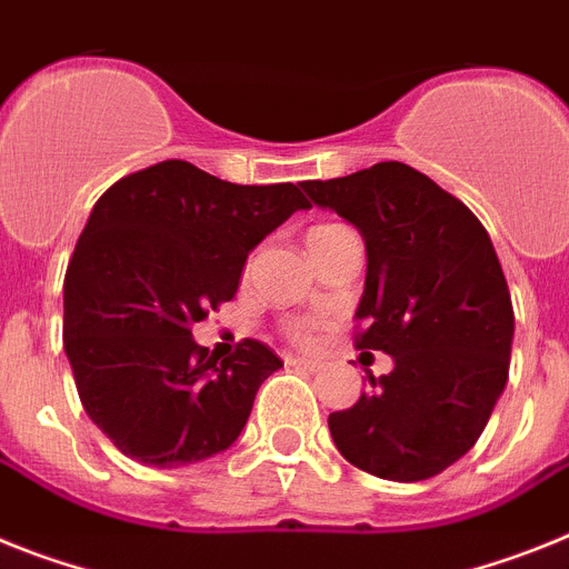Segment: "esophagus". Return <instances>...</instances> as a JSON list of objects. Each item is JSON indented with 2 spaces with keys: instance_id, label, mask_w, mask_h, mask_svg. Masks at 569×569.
Instances as JSON below:
<instances>
[{
  "instance_id": "obj_1",
  "label": "esophagus",
  "mask_w": 569,
  "mask_h": 569,
  "mask_svg": "<svg viewBox=\"0 0 569 569\" xmlns=\"http://www.w3.org/2000/svg\"><path fill=\"white\" fill-rule=\"evenodd\" d=\"M288 366L302 368V371H319L317 359H308V357H288Z\"/></svg>"
}]
</instances>
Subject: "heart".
<instances>
[{"mask_svg":"<svg viewBox=\"0 0 569 569\" xmlns=\"http://www.w3.org/2000/svg\"><path fill=\"white\" fill-rule=\"evenodd\" d=\"M317 230H325V227H313V230H310V232H317ZM310 232H308V236H310Z\"/></svg>","mask_w":569,"mask_h":569,"instance_id":"1","label":"heart"}]
</instances>
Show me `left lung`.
Returning a JSON list of instances; mask_svg holds the SVG:
<instances>
[{
    "instance_id": "8db88e82",
    "label": "left lung",
    "mask_w": 569,
    "mask_h": 569,
    "mask_svg": "<svg viewBox=\"0 0 569 569\" xmlns=\"http://www.w3.org/2000/svg\"><path fill=\"white\" fill-rule=\"evenodd\" d=\"M302 189L366 241L357 348L395 359L328 417L333 443L382 480L435 478L472 449L509 377L516 313L492 238L466 203L397 160Z\"/></svg>"
}]
</instances>
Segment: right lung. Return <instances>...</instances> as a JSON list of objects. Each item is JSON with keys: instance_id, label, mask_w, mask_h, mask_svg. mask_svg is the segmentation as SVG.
Listing matches in <instances>:
<instances>
[{"instance_id": "right-lung-1", "label": "right lung", "mask_w": 569, "mask_h": 569, "mask_svg": "<svg viewBox=\"0 0 569 569\" xmlns=\"http://www.w3.org/2000/svg\"><path fill=\"white\" fill-rule=\"evenodd\" d=\"M296 210L293 183L238 187L163 160L94 203L68 261L62 337L82 409L126 458L201 463L238 440L261 382L281 366L247 339L207 357L192 325L230 302L256 247Z\"/></svg>"}]
</instances>
